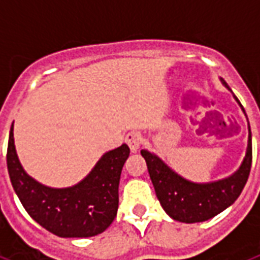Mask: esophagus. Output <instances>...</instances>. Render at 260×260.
I'll return each instance as SVG.
<instances>
[{
	"label": "esophagus",
	"instance_id": "esophagus-1",
	"mask_svg": "<svg viewBox=\"0 0 260 260\" xmlns=\"http://www.w3.org/2000/svg\"><path fill=\"white\" fill-rule=\"evenodd\" d=\"M125 142L128 143V146L132 152L135 153L139 150V147L142 146V143H143V138L139 132H136V131H132V132H128L126 136H125Z\"/></svg>",
	"mask_w": 260,
	"mask_h": 260
}]
</instances>
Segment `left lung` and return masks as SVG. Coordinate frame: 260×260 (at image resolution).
Here are the masks:
<instances>
[{"label":"left lung","mask_w":260,"mask_h":260,"mask_svg":"<svg viewBox=\"0 0 260 260\" xmlns=\"http://www.w3.org/2000/svg\"><path fill=\"white\" fill-rule=\"evenodd\" d=\"M221 83L230 90L229 85L224 80H221ZM234 99L245 114L240 100L235 96ZM141 154L146 161L156 196L164 212L181 223H201L217 216L218 213L231 206L244 189L252 164L251 126L248 122V146L245 157L242 158L240 167L233 174L221 180L193 182L175 173L156 153L142 149Z\"/></svg>","instance_id":"8db88e82"}]
</instances>
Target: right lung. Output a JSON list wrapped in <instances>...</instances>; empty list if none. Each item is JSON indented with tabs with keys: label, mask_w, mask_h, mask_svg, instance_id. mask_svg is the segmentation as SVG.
Wrapping results in <instances>:
<instances>
[{
	"label": "right lung",
	"mask_w": 260,
	"mask_h": 260,
	"mask_svg": "<svg viewBox=\"0 0 260 260\" xmlns=\"http://www.w3.org/2000/svg\"><path fill=\"white\" fill-rule=\"evenodd\" d=\"M129 147L121 145L106 152L90 173L72 186L53 188L35 180L20 164L9 131L7 166L15 193L30 217L50 233L62 238H87L110 227L118 210L121 171Z\"/></svg>",
	"instance_id": "right-lung-1"
}]
</instances>
